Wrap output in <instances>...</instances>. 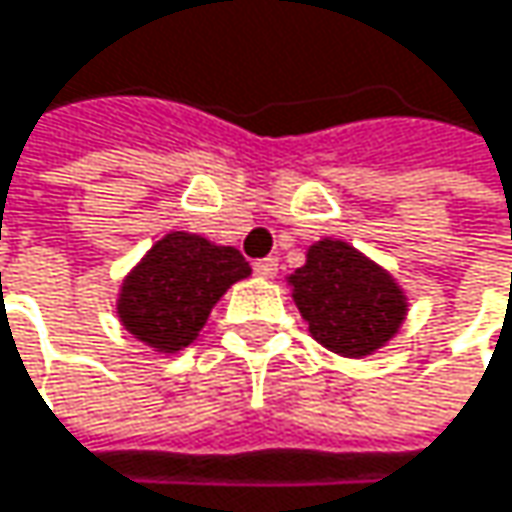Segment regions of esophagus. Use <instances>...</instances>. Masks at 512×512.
Wrapping results in <instances>:
<instances>
[{
    "label": "esophagus",
    "instance_id": "1",
    "mask_svg": "<svg viewBox=\"0 0 512 512\" xmlns=\"http://www.w3.org/2000/svg\"><path fill=\"white\" fill-rule=\"evenodd\" d=\"M255 272L260 278H275V272H278V257H260V260H255Z\"/></svg>",
    "mask_w": 512,
    "mask_h": 512
}]
</instances>
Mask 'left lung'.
<instances>
[{
  "instance_id": "left-lung-1",
  "label": "left lung",
  "mask_w": 512,
  "mask_h": 512,
  "mask_svg": "<svg viewBox=\"0 0 512 512\" xmlns=\"http://www.w3.org/2000/svg\"><path fill=\"white\" fill-rule=\"evenodd\" d=\"M311 335L341 356H367L400 329L406 302L394 278L341 240H320L290 275Z\"/></svg>"
}]
</instances>
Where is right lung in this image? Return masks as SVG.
Wrapping results in <instances>:
<instances>
[{
  "instance_id": "obj_1",
  "label": "right lung",
  "mask_w": 512,
  "mask_h": 512,
  "mask_svg": "<svg viewBox=\"0 0 512 512\" xmlns=\"http://www.w3.org/2000/svg\"><path fill=\"white\" fill-rule=\"evenodd\" d=\"M252 272L231 246L174 231L127 275L118 314L148 347L174 353L189 347L204 329L219 296Z\"/></svg>"
}]
</instances>
